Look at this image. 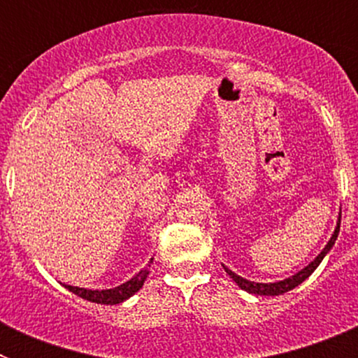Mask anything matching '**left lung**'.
Returning <instances> with one entry per match:
<instances>
[{
    "instance_id": "obj_1",
    "label": "left lung",
    "mask_w": 358,
    "mask_h": 358,
    "mask_svg": "<svg viewBox=\"0 0 358 358\" xmlns=\"http://www.w3.org/2000/svg\"><path fill=\"white\" fill-rule=\"evenodd\" d=\"M339 229H341V215H339V220H337V227H335L334 235H331V238L328 240L327 248L322 249L321 255H317V258H315L314 262H310L305 268H301L299 273H296L294 276L287 278V280L274 281V283H256V281H249V280H245V278L235 274L233 271H231V268H227L226 265H222V267L242 290H248L249 294H256V296H280V294H285V292H289V290L296 289L299 283H303V281H305L310 274L314 273L315 268L319 267V264L322 262V258H324V256L328 255V251L334 248L335 240H337V236H339Z\"/></svg>"
}]
</instances>
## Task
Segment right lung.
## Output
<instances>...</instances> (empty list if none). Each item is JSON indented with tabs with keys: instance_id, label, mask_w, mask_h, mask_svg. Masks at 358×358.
<instances>
[{
	"instance_id": "1",
	"label": "right lung",
	"mask_w": 358,
	"mask_h": 358,
	"mask_svg": "<svg viewBox=\"0 0 358 358\" xmlns=\"http://www.w3.org/2000/svg\"><path fill=\"white\" fill-rule=\"evenodd\" d=\"M152 260H154V258H150V262H148V265L143 268V271H140L136 276H132L131 280L122 283V285L115 287V289L91 290V289H80V287H71V285H64V287L69 290V292L77 294L78 297L87 299V301L91 303H100V305H118V303L125 301V299H129L131 296H134V294L143 287L145 280H147L148 276V267H150Z\"/></svg>"
}]
</instances>
